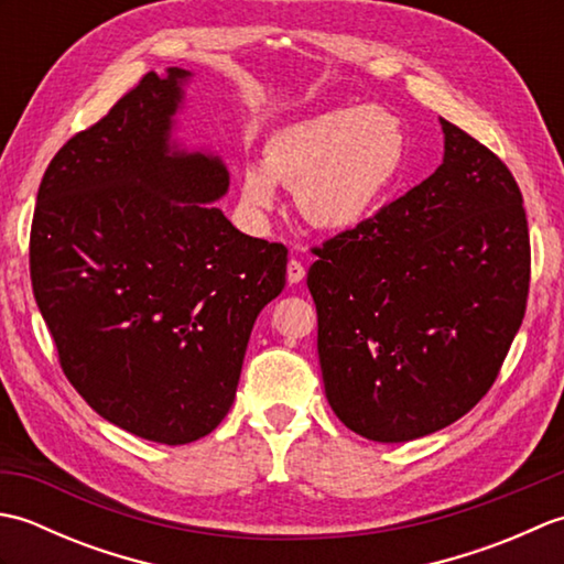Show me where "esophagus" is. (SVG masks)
<instances>
[{"label":"esophagus","mask_w":564,"mask_h":564,"mask_svg":"<svg viewBox=\"0 0 564 564\" xmlns=\"http://www.w3.org/2000/svg\"><path fill=\"white\" fill-rule=\"evenodd\" d=\"M305 279V267H303V261L301 259H291L289 261V283L291 285H295V283H301Z\"/></svg>","instance_id":"1"}]
</instances>
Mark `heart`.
Listing matches in <instances>:
<instances>
[{"label": "heart", "mask_w": 564, "mask_h": 564, "mask_svg": "<svg viewBox=\"0 0 564 564\" xmlns=\"http://www.w3.org/2000/svg\"><path fill=\"white\" fill-rule=\"evenodd\" d=\"M404 150L400 118L380 106L301 118L267 140L263 164L245 166L242 210L249 220L267 223L281 184L295 188L297 210L317 230H351L398 178Z\"/></svg>", "instance_id": "obj_1"}]
</instances>
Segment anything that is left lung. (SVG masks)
<instances>
[{"mask_svg": "<svg viewBox=\"0 0 564 564\" xmlns=\"http://www.w3.org/2000/svg\"><path fill=\"white\" fill-rule=\"evenodd\" d=\"M443 164L373 218L315 247L307 289L334 414L404 443L458 422L523 322L531 242L517 178L441 118Z\"/></svg>", "mask_w": 564, "mask_h": 564, "instance_id": "left-lung-1", "label": "left lung"}]
</instances>
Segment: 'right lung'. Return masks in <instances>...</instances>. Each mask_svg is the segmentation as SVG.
Segmentation results:
<instances>
[{"mask_svg": "<svg viewBox=\"0 0 564 564\" xmlns=\"http://www.w3.org/2000/svg\"><path fill=\"white\" fill-rule=\"evenodd\" d=\"M191 72H150L47 164L31 283L59 366L106 422L166 446L198 441L235 402L257 315L289 249L210 203L220 158L172 142Z\"/></svg>", "mask_w": 564, "mask_h": 564, "instance_id": "add662e5", "label": "right lung"}]
</instances>
